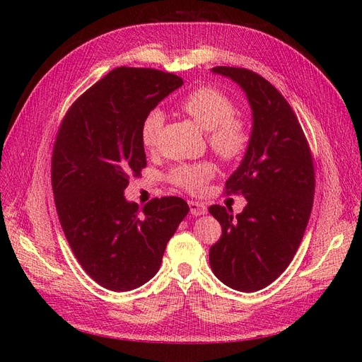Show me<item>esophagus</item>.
Segmentation results:
<instances>
[{
    "instance_id": "obj_1",
    "label": "esophagus",
    "mask_w": 362,
    "mask_h": 362,
    "mask_svg": "<svg viewBox=\"0 0 362 362\" xmlns=\"http://www.w3.org/2000/svg\"><path fill=\"white\" fill-rule=\"evenodd\" d=\"M189 206H190L192 216H202V214H206V211H208L206 205L202 202H198V201H190Z\"/></svg>"
}]
</instances>
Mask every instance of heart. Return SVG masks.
Here are the masks:
<instances>
[{
    "instance_id": "obj_1",
    "label": "heart",
    "mask_w": 362,
    "mask_h": 362,
    "mask_svg": "<svg viewBox=\"0 0 362 362\" xmlns=\"http://www.w3.org/2000/svg\"><path fill=\"white\" fill-rule=\"evenodd\" d=\"M180 108L196 125L208 131V144L218 157L231 161L245 154L250 141V129L242 117L234 116L235 105L223 92L214 87H198L182 98ZM163 124L164 115L160 108L146 115L140 128L145 148L156 146ZM214 172L210 163L180 164L169 172V180L190 193H199L214 177Z\"/></svg>"
}]
</instances>
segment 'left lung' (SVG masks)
Segmentation results:
<instances>
[{
  "instance_id": "8db88e82",
  "label": "left lung",
  "mask_w": 362,
  "mask_h": 362,
  "mask_svg": "<svg viewBox=\"0 0 362 362\" xmlns=\"http://www.w3.org/2000/svg\"><path fill=\"white\" fill-rule=\"evenodd\" d=\"M213 74L234 81L252 110L250 141L226 181L228 193L247 201L242 213L211 205L222 237L210 249V266L237 291L267 287L288 267L310 221L314 168L303 131L290 104L261 75L217 66Z\"/></svg>"
}]
</instances>
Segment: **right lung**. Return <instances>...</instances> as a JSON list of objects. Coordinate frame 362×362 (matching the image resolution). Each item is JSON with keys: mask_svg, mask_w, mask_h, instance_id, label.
<instances>
[{"mask_svg": "<svg viewBox=\"0 0 362 362\" xmlns=\"http://www.w3.org/2000/svg\"><path fill=\"white\" fill-rule=\"evenodd\" d=\"M184 84L146 68H116L74 103L52 151V192L68 243L93 281L129 291L154 278L189 205L177 196L141 210L125 198L146 166L140 128L146 115Z\"/></svg>", "mask_w": 362, "mask_h": 362, "instance_id": "add662e5", "label": "right lung"}]
</instances>
